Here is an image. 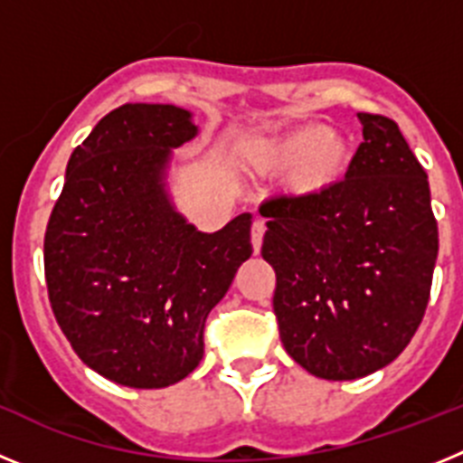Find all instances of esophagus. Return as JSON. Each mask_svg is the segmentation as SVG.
I'll list each match as a JSON object with an SVG mask.
<instances>
[{
    "instance_id": "obj_1",
    "label": "esophagus",
    "mask_w": 463,
    "mask_h": 463,
    "mask_svg": "<svg viewBox=\"0 0 463 463\" xmlns=\"http://www.w3.org/2000/svg\"><path fill=\"white\" fill-rule=\"evenodd\" d=\"M264 232H267V227H264V222H261V220H255V222H252V229H250L252 250H255V252H260L261 239H264Z\"/></svg>"
}]
</instances>
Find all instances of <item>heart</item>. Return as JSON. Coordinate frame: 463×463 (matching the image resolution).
<instances>
[{
    "label": "heart",
    "mask_w": 463,
    "mask_h": 463,
    "mask_svg": "<svg viewBox=\"0 0 463 463\" xmlns=\"http://www.w3.org/2000/svg\"><path fill=\"white\" fill-rule=\"evenodd\" d=\"M350 141L341 132L322 125H304L271 141L255 143L248 153L260 171L288 169L285 185L301 196L326 190L345 174L350 165Z\"/></svg>",
    "instance_id": "obj_1"
}]
</instances>
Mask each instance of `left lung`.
<instances>
[{
	"mask_svg": "<svg viewBox=\"0 0 463 463\" xmlns=\"http://www.w3.org/2000/svg\"><path fill=\"white\" fill-rule=\"evenodd\" d=\"M343 181L260 206L261 257L276 271L273 313L289 357L325 380H354L394 362L422 322L439 224L422 165L399 125L359 113Z\"/></svg>",
	"mask_w": 463,
	"mask_h": 463,
	"instance_id": "left-lung-1",
	"label": "left lung"
}]
</instances>
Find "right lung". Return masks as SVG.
<instances>
[{
  "mask_svg": "<svg viewBox=\"0 0 463 463\" xmlns=\"http://www.w3.org/2000/svg\"><path fill=\"white\" fill-rule=\"evenodd\" d=\"M196 134L171 104H125L71 153L43 239L51 308L73 353L137 390L203 357L206 317L252 255L250 215L202 234L171 208L162 171Z\"/></svg>",
  "mask_w": 463,
  "mask_h": 463,
  "instance_id": "add662e5",
  "label": "right lung"
}]
</instances>
